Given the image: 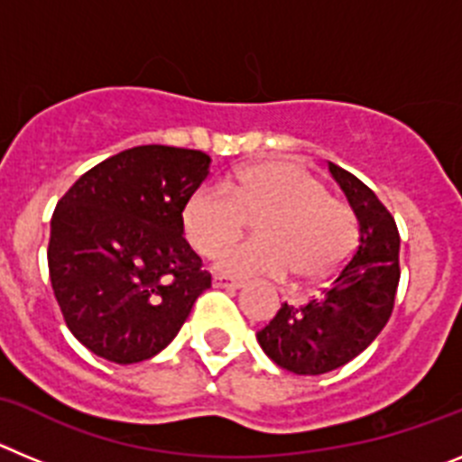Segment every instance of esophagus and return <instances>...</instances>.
Listing matches in <instances>:
<instances>
[{
    "mask_svg": "<svg viewBox=\"0 0 462 462\" xmlns=\"http://www.w3.org/2000/svg\"><path fill=\"white\" fill-rule=\"evenodd\" d=\"M212 284L217 289H240L245 287V280L240 277H228V275H215L212 277Z\"/></svg>",
    "mask_w": 462,
    "mask_h": 462,
    "instance_id": "34e87169",
    "label": "esophagus"
}]
</instances>
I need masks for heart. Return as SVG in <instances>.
Here are the masks:
<instances>
[{"instance_id": "obj_1", "label": "heart", "mask_w": 462, "mask_h": 462, "mask_svg": "<svg viewBox=\"0 0 462 462\" xmlns=\"http://www.w3.org/2000/svg\"><path fill=\"white\" fill-rule=\"evenodd\" d=\"M255 219L257 238L224 253L231 275H291L317 282L336 275L358 236L352 206L296 162L266 159L228 175L224 187H199L182 208L187 243L217 256Z\"/></svg>"}]
</instances>
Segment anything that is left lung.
<instances>
[{
	"instance_id": "obj_1",
	"label": "left lung",
	"mask_w": 462,
	"mask_h": 462,
	"mask_svg": "<svg viewBox=\"0 0 462 462\" xmlns=\"http://www.w3.org/2000/svg\"><path fill=\"white\" fill-rule=\"evenodd\" d=\"M358 219V245L330 287L305 305L282 303L256 333L268 358L296 374L340 368L382 333L393 312L400 280V234L395 219L365 182L328 164Z\"/></svg>"
}]
</instances>
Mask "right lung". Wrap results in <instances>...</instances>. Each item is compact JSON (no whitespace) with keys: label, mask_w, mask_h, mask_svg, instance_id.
Returning <instances> with one entry per match:
<instances>
[{"label":"right lung","mask_w":462,"mask_h":462,"mask_svg":"<svg viewBox=\"0 0 462 462\" xmlns=\"http://www.w3.org/2000/svg\"><path fill=\"white\" fill-rule=\"evenodd\" d=\"M201 150L138 145L104 159L57 201L48 271L73 337L106 361L152 358L178 336L210 273L182 238L208 178Z\"/></svg>","instance_id":"add662e5"}]
</instances>
